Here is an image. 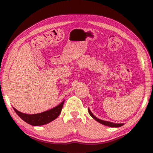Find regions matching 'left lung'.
Wrapping results in <instances>:
<instances>
[{
	"mask_svg": "<svg viewBox=\"0 0 153 153\" xmlns=\"http://www.w3.org/2000/svg\"><path fill=\"white\" fill-rule=\"evenodd\" d=\"M88 113H90V116H91L92 118H94L96 121H97L98 122H99L100 123L103 124V125H105V126H109V127H115V128H117V127H121V126H122L123 125V123H112V122H109V121H106L99 120V119L96 117L95 116L93 115V114L91 113V111H90L89 108H88Z\"/></svg>",
	"mask_w": 153,
	"mask_h": 153,
	"instance_id": "8db88e82",
	"label": "left lung"
}]
</instances>
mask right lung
<instances>
[{
  "instance_id": "add662e5",
  "label": "right lung",
  "mask_w": 153,
  "mask_h": 153,
  "mask_svg": "<svg viewBox=\"0 0 153 153\" xmlns=\"http://www.w3.org/2000/svg\"><path fill=\"white\" fill-rule=\"evenodd\" d=\"M63 104L64 100L60 105L54 107L52 109L45 111V112L41 113L32 114V115L21 113L19 111L15 109V108H13V109L18 116H19V117L25 122L30 124V125L38 126L45 125V124L50 123L51 121L55 120L61 113Z\"/></svg>"
}]
</instances>
